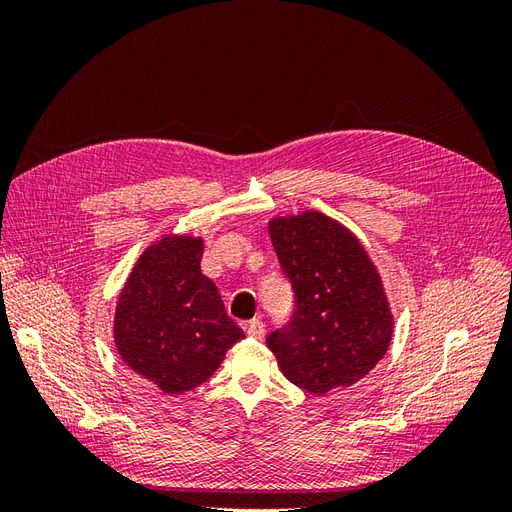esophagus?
<instances>
[{
  "mask_svg": "<svg viewBox=\"0 0 512 512\" xmlns=\"http://www.w3.org/2000/svg\"><path fill=\"white\" fill-rule=\"evenodd\" d=\"M245 331H247V335L254 337V339H262V337H265V324H262L258 318H254V320L245 324Z\"/></svg>",
  "mask_w": 512,
  "mask_h": 512,
  "instance_id": "1",
  "label": "esophagus"
}]
</instances>
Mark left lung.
Instances as JSON below:
<instances>
[{
    "mask_svg": "<svg viewBox=\"0 0 512 512\" xmlns=\"http://www.w3.org/2000/svg\"><path fill=\"white\" fill-rule=\"evenodd\" d=\"M269 235L297 309L267 337L282 374L324 395L367 376L389 350L393 314L363 243L320 211L273 218Z\"/></svg>",
    "mask_w": 512,
    "mask_h": 512,
    "instance_id": "8db88e82",
    "label": "left lung"
}]
</instances>
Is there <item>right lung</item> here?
Here are the masks:
<instances>
[{"mask_svg":"<svg viewBox=\"0 0 512 512\" xmlns=\"http://www.w3.org/2000/svg\"><path fill=\"white\" fill-rule=\"evenodd\" d=\"M203 250L200 237L164 235L136 260L117 299L113 337L121 361L166 395L207 382L245 337L218 286L200 271Z\"/></svg>","mask_w":512,"mask_h":512,"instance_id":"1","label":"right lung"}]
</instances>
